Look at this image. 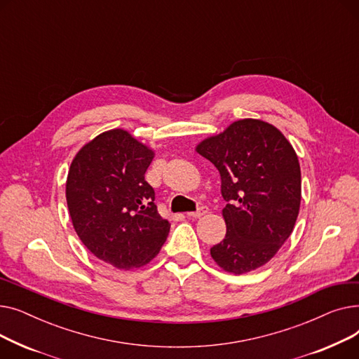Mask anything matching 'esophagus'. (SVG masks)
Wrapping results in <instances>:
<instances>
[{
    "label": "esophagus",
    "mask_w": 359,
    "mask_h": 359,
    "mask_svg": "<svg viewBox=\"0 0 359 359\" xmlns=\"http://www.w3.org/2000/svg\"><path fill=\"white\" fill-rule=\"evenodd\" d=\"M206 212H208V208H206V206H201V208H199L198 211L187 212V217H191V218H201V217H203Z\"/></svg>",
    "instance_id": "1"
}]
</instances>
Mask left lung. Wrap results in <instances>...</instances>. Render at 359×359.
<instances>
[{"instance_id":"obj_1","label":"left lung","mask_w":359,"mask_h":359,"mask_svg":"<svg viewBox=\"0 0 359 359\" xmlns=\"http://www.w3.org/2000/svg\"><path fill=\"white\" fill-rule=\"evenodd\" d=\"M195 151L221 176L225 238L211 257L229 273L255 271L291 236L301 203V168L282 132L260 119H240L202 140Z\"/></svg>"}]
</instances>
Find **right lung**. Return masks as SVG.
<instances>
[{"label":"right lung","instance_id":"obj_1","mask_svg":"<svg viewBox=\"0 0 359 359\" xmlns=\"http://www.w3.org/2000/svg\"><path fill=\"white\" fill-rule=\"evenodd\" d=\"M154 156L153 148L116 128L84 144L68 170L65 198L72 227L94 256L118 269L147 265L170 231L145 182Z\"/></svg>","mask_w":359,"mask_h":359}]
</instances>
